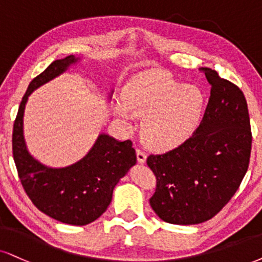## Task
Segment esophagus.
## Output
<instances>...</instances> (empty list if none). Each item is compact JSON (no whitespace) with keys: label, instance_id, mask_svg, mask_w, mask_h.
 I'll return each mask as SVG.
<instances>
[{"label":"esophagus","instance_id":"obj_1","mask_svg":"<svg viewBox=\"0 0 262 262\" xmlns=\"http://www.w3.org/2000/svg\"><path fill=\"white\" fill-rule=\"evenodd\" d=\"M146 154H145L144 151L142 150H137V158H138V162L139 163H145V162H146Z\"/></svg>","mask_w":262,"mask_h":262}]
</instances>
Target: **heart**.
Masks as SVG:
<instances>
[{
  "label": "heart",
  "instance_id": "b5f03b06",
  "mask_svg": "<svg viewBox=\"0 0 262 262\" xmlns=\"http://www.w3.org/2000/svg\"><path fill=\"white\" fill-rule=\"evenodd\" d=\"M204 94L197 85L184 84L161 71H145L116 99V117L128 127L135 115L144 116L141 133L150 146L168 150L183 144L200 124Z\"/></svg>",
  "mask_w": 262,
  "mask_h": 262
}]
</instances>
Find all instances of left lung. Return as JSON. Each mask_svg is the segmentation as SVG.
<instances>
[{"mask_svg":"<svg viewBox=\"0 0 262 262\" xmlns=\"http://www.w3.org/2000/svg\"><path fill=\"white\" fill-rule=\"evenodd\" d=\"M210 98L194 133L147 165L157 179L151 208L165 223L196 225L211 219L232 198L249 165L251 130L243 92L209 68Z\"/></svg>","mask_w":262,"mask_h":262,"instance_id":"obj_1","label":"left lung"}]
</instances>
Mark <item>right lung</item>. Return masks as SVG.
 <instances>
[{
	"instance_id": "obj_1",
	"label": "right lung",
	"mask_w": 262,
	"mask_h": 262,
	"mask_svg": "<svg viewBox=\"0 0 262 262\" xmlns=\"http://www.w3.org/2000/svg\"><path fill=\"white\" fill-rule=\"evenodd\" d=\"M78 61L75 55L53 61L30 82L13 125L12 146L21 185L36 208L60 223L83 226L107 209L115 186L137 163L132 141L101 133L83 158L68 167L52 168L30 154L23 127L30 94Z\"/></svg>"
}]
</instances>
